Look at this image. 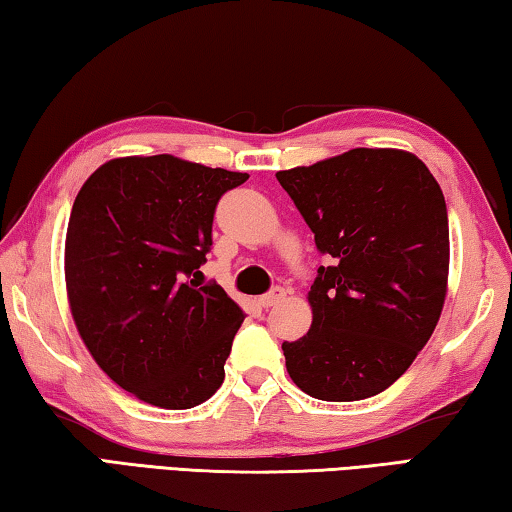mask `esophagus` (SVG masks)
I'll return each instance as SVG.
<instances>
[{"label":"esophagus","mask_w":512,"mask_h":512,"mask_svg":"<svg viewBox=\"0 0 512 512\" xmlns=\"http://www.w3.org/2000/svg\"><path fill=\"white\" fill-rule=\"evenodd\" d=\"M284 296H287V291H284L282 287H275V289H271L268 293H264L262 298H259V305L268 309V307L277 305V302H280Z\"/></svg>","instance_id":"34e87169"}]
</instances>
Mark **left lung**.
Masks as SVG:
<instances>
[{"mask_svg": "<svg viewBox=\"0 0 512 512\" xmlns=\"http://www.w3.org/2000/svg\"><path fill=\"white\" fill-rule=\"evenodd\" d=\"M332 266L309 291L314 320L284 341L289 377L325 402L386 391L431 339L445 305L449 221L427 164L397 149H352L277 171Z\"/></svg>", "mask_w": 512, "mask_h": 512, "instance_id": "1", "label": "left lung"}]
</instances>
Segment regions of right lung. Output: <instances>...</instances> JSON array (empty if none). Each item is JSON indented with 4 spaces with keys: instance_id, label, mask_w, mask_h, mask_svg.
Instances as JSON below:
<instances>
[{
    "instance_id": "add662e5",
    "label": "right lung",
    "mask_w": 512,
    "mask_h": 512,
    "mask_svg": "<svg viewBox=\"0 0 512 512\" xmlns=\"http://www.w3.org/2000/svg\"><path fill=\"white\" fill-rule=\"evenodd\" d=\"M248 173L173 155L117 158L76 196L65 282L76 329L99 368L137 400L192 409L219 391L246 314L196 280L219 198Z\"/></svg>"
}]
</instances>
